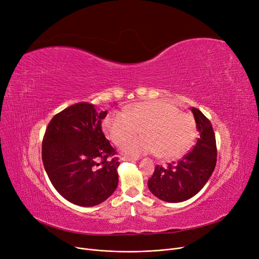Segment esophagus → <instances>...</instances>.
I'll return each mask as SVG.
<instances>
[{"mask_svg":"<svg viewBox=\"0 0 259 259\" xmlns=\"http://www.w3.org/2000/svg\"><path fill=\"white\" fill-rule=\"evenodd\" d=\"M122 161H137L139 160V157H130V156H122L121 157Z\"/></svg>","mask_w":259,"mask_h":259,"instance_id":"34e87169","label":"esophagus"}]
</instances>
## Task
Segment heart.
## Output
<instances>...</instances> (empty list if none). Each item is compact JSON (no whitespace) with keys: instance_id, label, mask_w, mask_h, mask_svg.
<instances>
[{"instance_id":"1","label":"heart","mask_w":259,"mask_h":259,"mask_svg":"<svg viewBox=\"0 0 259 259\" xmlns=\"http://www.w3.org/2000/svg\"><path fill=\"white\" fill-rule=\"evenodd\" d=\"M141 128L142 137L128 140ZM105 133L129 155L157 153L165 159L185 155L193 146L197 130L194 118L166 101L143 102L129 106L125 113L111 112L104 120Z\"/></svg>"}]
</instances>
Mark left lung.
<instances>
[{
    "label": "left lung",
    "mask_w": 259,
    "mask_h": 259,
    "mask_svg": "<svg viewBox=\"0 0 259 259\" xmlns=\"http://www.w3.org/2000/svg\"><path fill=\"white\" fill-rule=\"evenodd\" d=\"M199 138L193 149L178 162L156 166L148 188L157 198L182 202L196 195L211 178L216 166V141L210 120L191 108Z\"/></svg>",
    "instance_id": "1"
}]
</instances>
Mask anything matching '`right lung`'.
Segmentation results:
<instances>
[{"label":"right lung","mask_w":259,"mask_h":259,"mask_svg":"<svg viewBox=\"0 0 259 259\" xmlns=\"http://www.w3.org/2000/svg\"><path fill=\"white\" fill-rule=\"evenodd\" d=\"M106 115L94 105L78 103L54 115L44 135L42 159L48 178L77 206L100 205L118 184L119 161L102 130Z\"/></svg>","instance_id":"add662e5"}]
</instances>
